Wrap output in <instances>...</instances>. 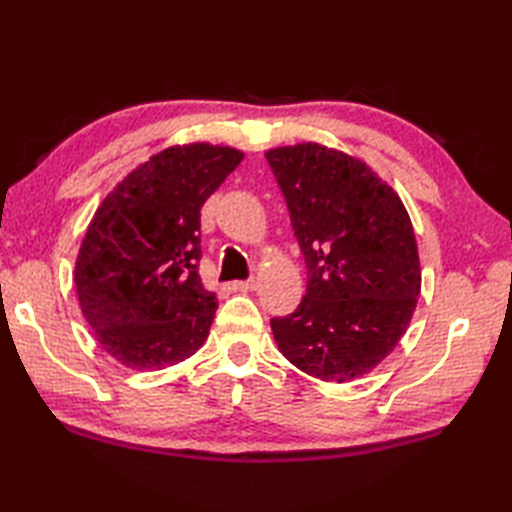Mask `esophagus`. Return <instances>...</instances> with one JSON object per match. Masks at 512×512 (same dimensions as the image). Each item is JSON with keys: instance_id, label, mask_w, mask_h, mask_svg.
<instances>
[{"instance_id": "esophagus-1", "label": "esophagus", "mask_w": 512, "mask_h": 512, "mask_svg": "<svg viewBox=\"0 0 512 512\" xmlns=\"http://www.w3.org/2000/svg\"><path fill=\"white\" fill-rule=\"evenodd\" d=\"M230 289L232 291H252V289H256V280H236V282H230Z\"/></svg>"}]
</instances>
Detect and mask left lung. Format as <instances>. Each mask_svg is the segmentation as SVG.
Here are the masks:
<instances>
[{
  "label": "left lung",
  "instance_id": "left-lung-1",
  "mask_svg": "<svg viewBox=\"0 0 512 512\" xmlns=\"http://www.w3.org/2000/svg\"><path fill=\"white\" fill-rule=\"evenodd\" d=\"M309 267L295 313L274 317V339L295 368L348 383L401 342L420 295L414 227L374 170L317 142L265 153Z\"/></svg>",
  "mask_w": 512,
  "mask_h": 512
}]
</instances>
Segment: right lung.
<instances>
[{
  "instance_id": "add662e5",
  "label": "right lung",
  "mask_w": 512,
  "mask_h": 512,
  "mask_svg": "<svg viewBox=\"0 0 512 512\" xmlns=\"http://www.w3.org/2000/svg\"><path fill=\"white\" fill-rule=\"evenodd\" d=\"M243 157L208 142L168 146L102 199L74 282L98 344L122 366H175L208 339L219 302L197 271L201 206Z\"/></svg>"
}]
</instances>
